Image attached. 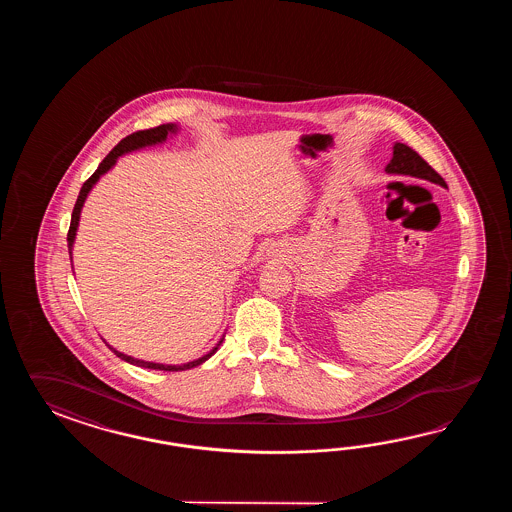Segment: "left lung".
Segmentation results:
<instances>
[{
	"mask_svg": "<svg viewBox=\"0 0 512 512\" xmlns=\"http://www.w3.org/2000/svg\"><path fill=\"white\" fill-rule=\"evenodd\" d=\"M388 174L412 175L417 179H425L435 185L445 186V179L435 172L430 164L419 153L406 146L403 142H395L392 161L386 166Z\"/></svg>",
	"mask_w": 512,
	"mask_h": 512,
	"instance_id": "obj_1",
	"label": "left lung"
}]
</instances>
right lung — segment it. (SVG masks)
Segmentation results:
<instances>
[{
    "instance_id": "add662e5",
    "label": "right lung",
    "mask_w": 512,
    "mask_h": 512,
    "mask_svg": "<svg viewBox=\"0 0 512 512\" xmlns=\"http://www.w3.org/2000/svg\"><path fill=\"white\" fill-rule=\"evenodd\" d=\"M179 130L175 124H163V126H157V128H150V130H142L135 131V133H131L128 135L126 139H122V141L111 150V152L104 157V161L98 164L97 170H95V174L91 175L89 179H87L86 183L82 185L80 188V194H78L77 203H75V208H73V216H71V225H69V232H67V247H69V258H71V252H73V243H75V236H77L78 229V221H80V210L84 207V201H86L87 194L91 192V188L95 186L98 179H100V175L106 174L109 168H113V164L117 163V159H119L120 155H124V153L135 152V150H141V148H146V146H153V144H159V142L166 141V137L170 135V133H175V131ZM223 340H219V344H221ZM212 349V351H208L207 355H203L201 359L192 360V362H186V364H181V366H168V364H157V362H146V360L133 359V357H128V355H124V353H120L117 349L111 348L109 349L119 357V359L126 360V362H130L133 366H141V368H148V370H161V371H183L190 370V368H196L199 364H203L205 360L210 359L219 348Z\"/></svg>"
}]
</instances>
